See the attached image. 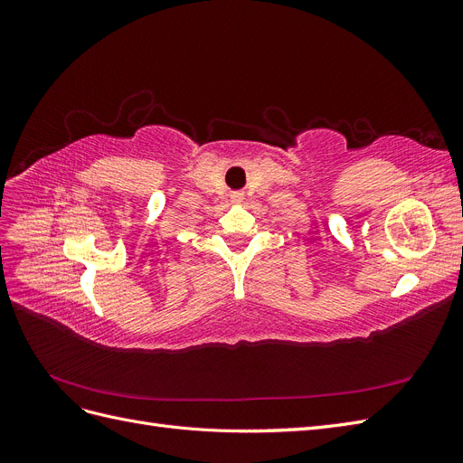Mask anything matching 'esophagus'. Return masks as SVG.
Here are the masks:
<instances>
[{"label": "esophagus", "instance_id": "obj_1", "mask_svg": "<svg viewBox=\"0 0 463 463\" xmlns=\"http://www.w3.org/2000/svg\"><path fill=\"white\" fill-rule=\"evenodd\" d=\"M232 201H233V203H240V201H241V193L232 194Z\"/></svg>", "mask_w": 463, "mask_h": 463}]
</instances>
